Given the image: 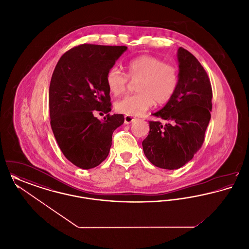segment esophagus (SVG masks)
Masks as SVG:
<instances>
[{"label": "esophagus", "mask_w": 249, "mask_h": 249, "mask_svg": "<svg viewBox=\"0 0 249 249\" xmlns=\"http://www.w3.org/2000/svg\"><path fill=\"white\" fill-rule=\"evenodd\" d=\"M135 120L134 118H132V117H130V116H125L124 117V122H125V124H130L131 122H133Z\"/></svg>", "instance_id": "34e87169"}]
</instances>
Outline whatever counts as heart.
I'll return each instance as SVG.
<instances>
[{
	"label": "heart",
	"instance_id": "1",
	"mask_svg": "<svg viewBox=\"0 0 249 249\" xmlns=\"http://www.w3.org/2000/svg\"><path fill=\"white\" fill-rule=\"evenodd\" d=\"M128 75L136 84L138 93L127 95L116 104L119 113L127 116H141L156 103L164 105L176 93L179 85V72L175 65L151 55H142L130 59L126 65ZM106 82L115 96L122 94L129 82L126 73L118 66L107 72Z\"/></svg>",
	"mask_w": 249,
	"mask_h": 249
}]
</instances>
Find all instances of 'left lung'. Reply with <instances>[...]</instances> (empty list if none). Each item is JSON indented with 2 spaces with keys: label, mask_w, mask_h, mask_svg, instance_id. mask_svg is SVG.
Segmentation results:
<instances>
[{
  "label": "left lung",
  "mask_w": 249,
  "mask_h": 249,
  "mask_svg": "<svg viewBox=\"0 0 249 249\" xmlns=\"http://www.w3.org/2000/svg\"><path fill=\"white\" fill-rule=\"evenodd\" d=\"M179 85L173 98L153 116L167 120L149 121L142 141L147 160L161 169L176 170L188 163L201 148L211 119L212 88L199 60L185 48L178 50Z\"/></svg>",
  "instance_id": "left-lung-1"
}]
</instances>
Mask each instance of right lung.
<instances>
[{
    "label": "right lung",
    "mask_w": 249,
    "mask_h": 249,
    "mask_svg": "<svg viewBox=\"0 0 249 249\" xmlns=\"http://www.w3.org/2000/svg\"><path fill=\"white\" fill-rule=\"evenodd\" d=\"M127 47L84 44L64 53L49 87L50 124L61 152L81 169L101 164L109 154L114 130L124 122L122 114L110 116L107 72ZM95 110L107 113L104 121Z\"/></svg>",
    "instance_id": "add662e5"
}]
</instances>
